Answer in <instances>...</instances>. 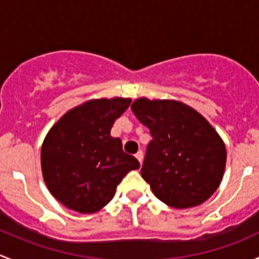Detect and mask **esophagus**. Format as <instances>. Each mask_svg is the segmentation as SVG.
Here are the masks:
<instances>
[{
  "mask_svg": "<svg viewBox=\"0 0 259 259\" xmlns=\"http://www.w3.org/2000/svg\"><path fill=\"white\" fill-rule=\"evenodd\" d=\"M135 158H137L138 160H139V163L142 164L143 163V158H144V154H143V151L142 150L138 151V153L135 154Z\"/></svg>",
  "mask_w": 259,
  "mask_h": 259,
  "instance_id": "obj_1",
  "label": "esophagus"
}]
</instances>
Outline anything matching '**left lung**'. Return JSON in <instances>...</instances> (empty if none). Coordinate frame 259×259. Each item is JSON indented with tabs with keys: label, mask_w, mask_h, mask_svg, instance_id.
<instances>
[{
	"label": "left lung",
	"mask_w": 259,
	"mask_h": 259,
	"mask_svg": "<svg viewBox=\"0 0 259 259\" xmlns=\"http://www.w3.org/2000/svg\"><path fill=\"white\" fill-rule=\"evenodd\" d=\"M132 110L151 135L140 173L156 198L178 209L205 202L226 168V146L218 133L178 101L138 99Z\"/></svg>",
	"instance_id": "obj_1"
}]
</instances>
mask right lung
<instances>
[{"instance_id":"obj_1","label":"right lung","mask_w":259,"mask_h":259,"mask_svg":"<svg viewBox=\"0 0 259 259\" xmlns=\"http://www.w3.org/2000/svg\"><path fill=\"white\" fill-rule=\"evenodd\" d=\"M130 99L91 100L66 113L41 149V168L51 194L79 213H95L114 197L122 178L140 166L110 130Z\"/></svg>"}]
</instances>
